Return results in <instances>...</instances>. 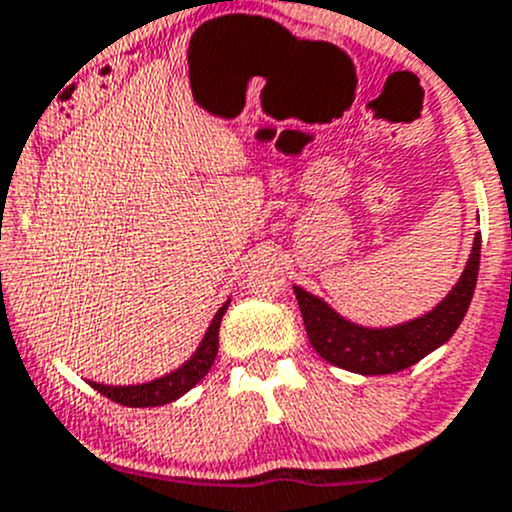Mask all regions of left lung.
<instances>
[{"label": "left lung", "mask_w": 512, "mask_h": 512, "mask_svg": "<svg viewBox=\"0 0 512 512\" xmlns=\"http://www.w3.org/2000/svg\"><path fill=\"white\" fill-rule=\"evenodd\" d=\"M480 266V234L475 236L473 254L468 258L458 286L448 293L440 306L411 323L393 328H361L343 321L321 298L293 286L298 308L311 346L328 363L363 376H386L411 368L430 351L443 346L463 321L473 298Z\"/></svg>", "instance_id": "obj_1"}]
</instances>
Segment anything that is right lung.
I'll list each match as a JSON object with an SVG mask.
<instances>
[{"mask_svg":"<svg viewBox=\"0 0 512 512\" xmlns=\"http://www.w3.org/2000/svg\"><path fill=\"white\" fill-rule=\"evenodd\" d=\"M226 308H229V303L221 306V311L216 313L209 331H206L204 341H201L199 351H196L179 371L169 373V376L159 378V381L141 383V386H101V383H91V388L99 391L101 396L111 398L114 403H119V406L129 408H154L176 401V398L184 396L186 391H191V388L209 373V368L214 366L216 353H219V326Z\"/></svg>","mask_w":512,"mask_h":512,"instance_id":"obj_1","label":"right lung"}]
</instances>
